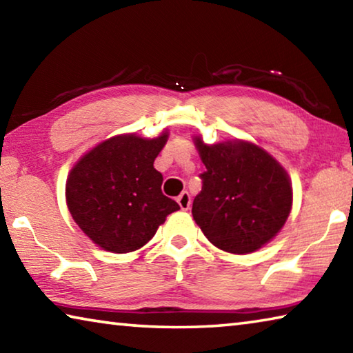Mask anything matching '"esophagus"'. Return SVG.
<instances>
[{
    "label": "esophagus",
    "instance_id": "obj_1",
    "mask_svg": "<svg viewBox=\"0 0 353 353\" xmlns=\"http://www.w3.org/2000/svg\"><path fill=\"white\" fill-rule=\"evenodd\" d=\"M177 204L182 208V210H185V212L188 210L190 204H191V198H190L188 191H182V193L177 196Z\"/></svg>",
    "mask_w": 353,
    "mask_h": 353
}]
</instances>
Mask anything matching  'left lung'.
I'll return each instance as SVG.
<instances>
[{"label":"left lung","mask_w":353,"mask_h":353,"mask_svg":"<svg viewBox=\"0 0 353 353\" xmlns=\"http://www.w3.org/2000/svg\"><path fill=\"white\" fill-rule=\"evenodd\" d=\"M202 163V190L193 218L213 246L250 254L276 236L292 207L288 172L265 149L244 140L205 145L194 137Z\"/></svg>","instance_id":"obj_1"}]
</instances>
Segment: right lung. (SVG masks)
<instances>
[{"label":"right lung","instance_id":"add662e5","mask_svg":"<svg viewBox=\"0 0 353 353\" xmlns=\"http://www.w3.org/2000/svg\"><path fill=\"white\" fill-rule=\"evenodd\" d=\"M168 135L166 129L155 139L115 135L83 154L68 172V210L101 249L134 252L181 208L162 193L163 176L154 168Z\"/></svg>","mask_w":353,"mask_h":353}]
</instances>
